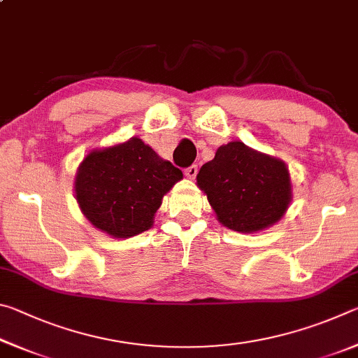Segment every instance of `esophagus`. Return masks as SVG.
Wrapping results in <instances>:
<instances>
[{
  "label": "esophagus",
  "mask_w": 358,
  "mask_h": 358,
  "mask_svg": "<svg viewBox=\"0 0 358 358\" xmlns=\"http://www.w3.org/2000/svg\"><path fill=\"white\" fill-rule=\"evenodd\" d=\"M185 175H186V177L189 178V180H194V178H196V175H197V166H196V164H192V166L187 167L186 171H185Z\"/></svg>",
  "instance_id": "esophagus-1"
}]
</instances>
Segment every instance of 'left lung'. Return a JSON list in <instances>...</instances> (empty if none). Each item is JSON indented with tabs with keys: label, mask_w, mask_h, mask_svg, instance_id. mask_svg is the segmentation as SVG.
Instances as JSON below:
<instances>
[{
	"label": "left lung",
	"mask_w": 358,
	"mask_h": 358,
	"mask_svg": "<svg viewBox=\"0 0 358 358\" xmlns=\"http://www.w3.org/2000/svg\"><path fill=\"white\" fill-rule=\"evenodd\" d=\"M197 186L207 196L216 220L240 234L271 227L292 202L286 162L240 141L216 150L213 159L199 171Z\"/></svg>",
	"instance_id": "8db88e82"
}]
</instances>
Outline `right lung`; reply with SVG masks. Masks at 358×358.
I'll return each mask as SVG.
<instances>
[{
	"label": "right lung",
	"instance_id": "1",
	"mask_svg": "<svg viewBox=\"0 0 358 358\" xmlns=\"http://www.w3.org/2000/svg\"><path fill=\"white\" fill-rule=\"evenodd\" d=\"M183 178L142 138L94 148L77 169L74 191L83 216L112 238H131L153 226L162 199Z\"/></svg>",
	"mask_w": 358,
	"mask_h": 358
}]
</instances>
